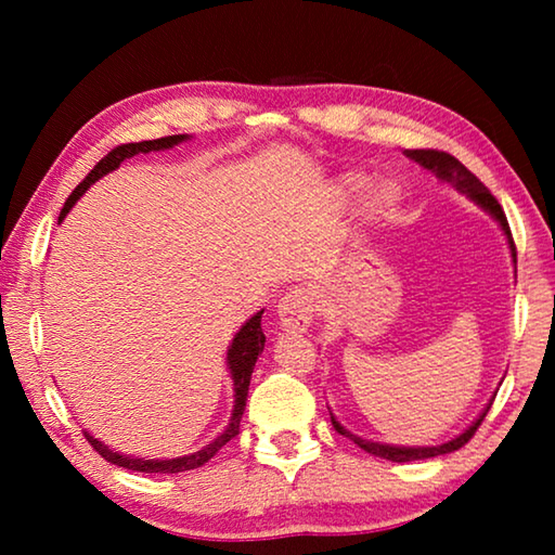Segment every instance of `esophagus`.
<instances>
[{
  "instance_id": "1",
  "label": "esophagus",
  "mask_w": 555,
  "mask_h": 555,
  "mask_svg": "<svg viewBox=\"0 0 555 555\" xmlns=\"http://www.w3.org/2000/svg\"><path fill=\"white\" fill-rule=\"evenodd\" d=\"M279 323L288 333H306L313 321V294L304 286L288 288L279 300Z\"/></svg>"
}]
</instances>
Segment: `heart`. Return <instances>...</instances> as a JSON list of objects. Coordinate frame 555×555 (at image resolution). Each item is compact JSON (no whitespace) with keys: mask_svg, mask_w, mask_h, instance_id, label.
Listing matches in <instances>:
<instances>
[{"mask_svg":"<svg viewBox=\"0 0 555 555\" xmlns=\"http://www.w3.org/2000/svg\"><path fill=\"white\" fill-rule=\"evenodd\" d=\"M340 183L345 191H357V188H362L364 178L360 173H345ZM397 205H399L397 183L382 181L370 191V198H367V203H364V212H367L374 220H382V218H389V215L397 210Z\"/></svg>","mask_w":555,"mask_h":555,"instance_id":"1","label":"heart"}]
</instances>
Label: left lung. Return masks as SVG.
Segmentation results:
<instances>
[{
	"label": "left lung",
	"mask_w": 555,
	"mask_h": 555,
	"mask_svg": "<svg viewBox=\"0 0 555 555\" xmlns=\"http://www.w3.org/2000/svg\"><path fill=\"white\" fill-rule=\"evenodd\" d=\"M406 154L411 162H416L421 168H426V171L434 173L440 183H450L455 188L457 193L467 195L469 201H473L477 208H482L487 215H492V220H496L500 224L506 244H509V251H512V259L516 264V247H514V240H512V232H509V222H506V215L502 210V205L496 203L494 195L487 191V188L480 183V178L475 173H469L467 168L457 162L455 156H450L446 152H434V149H406ZM492 406V399L487 406L482 409L480 416H477L473 424H469L463 434L446 440V443L440 446H389V443H374V440H367L362 436H354L352 430H347L340 421H337L333 413H331V421H333V428L337 434L350 438L354 446H360L362 450H367V453L384 457V460H391V463H409V460H426V457H438V455H446V453H453V450L463 448L469 438L475 436L477 426L482 424V418L487 416V411Z\"/></svg>",
	"instance_id": "obj_1"
}]
</instances>
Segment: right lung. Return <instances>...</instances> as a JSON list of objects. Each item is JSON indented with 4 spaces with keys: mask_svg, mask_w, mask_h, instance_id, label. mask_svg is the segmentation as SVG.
<instances>
[{
    "mask_svg": "<svg viewBox=\"0 0 555 555\" xmlns=\"http://www.w3.org/2000/svg\"><path fill=\"white\" fill-rule=\"evenodd\" d=\"M188 134H173V137H162V139H154V142H139V144H121L117 149H112V152L102 158V162L92 168V171L86 176V181H82L75 191L70 193V198L65 201L63 210H61V218L59 224L63 222L65 215L70 212V208L75 203H78L82 195H86L88 188L100 181L102 176H107L112 171H117L121 162H127V158L137 156V154H149V152H164V149H173L178 144L188 142ZM261 313H264V308H261L259 313H255L249 318L247 323H244L237 335L232 337V343L228 347V370H230V377H232V391H234V406H232V416H230V424L224 426L222 434L218 438H212L208 446H203L201 450H195V453H188L181 457H134V455H121L119 450H112L109 446L102 443L100 438H95L88 430H82L86 438L90 440V446L98 450V453L107 460L112 465H119L125 469H134V473H162V475H173V473H185V469H195L208 463V460L218 453V450L230 443V440L240 434V421H242V413L244 406H247V393H249V379H251V372H255V364L259 360V354L264 352V343L267 337L261 333Z\"/></svg>",
    "mask_w": 555,
    "mask_h": 555,
    "instance_id": "1",
    "label": "right lung"
}]
</instances>
